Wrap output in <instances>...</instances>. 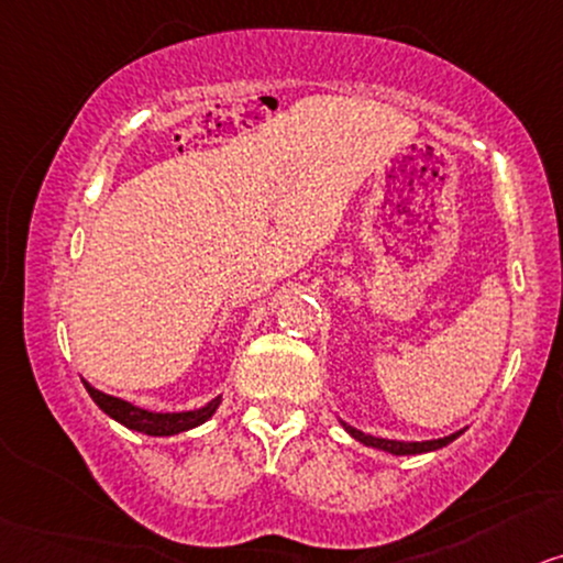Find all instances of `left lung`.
I'll use <instances>...</instances> for the list:
<instances>
[{
    "label": "left lung",
    "instance_id": "left-lung-1",
    "mask_svg": "<svg viewBox=\"0 0 563 563\" xmlns=\"http://www.w3.org/2000/svg\"><path fill=\"white\" fill-rule=\"evenodd\" d=\"M345 426V431L351 433L353 439H358L361 444L366 446H376V450H384L389 454H421V452H433V450H441V446H446L450 441H454L460 437V433H452V437H444V439H433V441H393V439H376V437H368V433L353 429V426Z\"/></svg>",
    "mask_w": 563,
    "mask_h": 563
}]
</instances>
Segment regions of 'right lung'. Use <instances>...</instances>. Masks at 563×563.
Returning <instances> with one entry per match:
<instances>
[{
	"mask_svg": "<svg viewBox=\"0 0 563 563\" xmlns=\"http://www.w3.org/2000/svg\"><path fill=\"white\" fill-rule=\"evenodd\" d=\"M82 384H85V389H88V395L92 397V402H96L98 408L106 412V416H111L113 421L126 426V429L147 433V437H174V433L195 429V426L208 421V418L216 412V408L220 405V397H216V400H210L205 408H199V410L153 412V410H142V408H137V405H132L126 400H119V397L98 393V389L90 387L88 382H82Z\"/></svg>",
	"mask_w": 563,
	"mask_h": 563,
	"instance_id": "add662e5",
	"label": "right lung"
}]
</instances>
